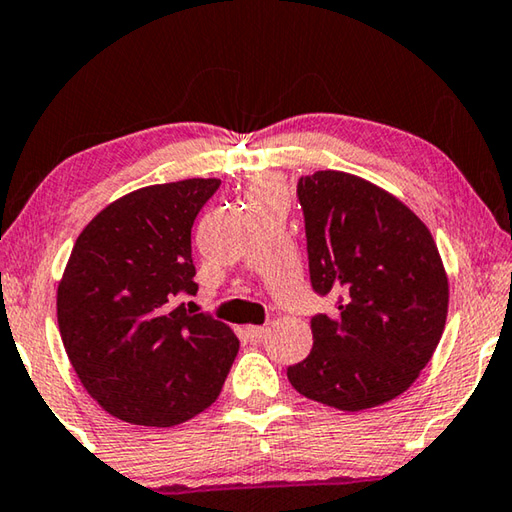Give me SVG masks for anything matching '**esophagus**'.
Segmentation results:
<instances>
[{
    "instance_id": "1",
    "label": "esophagus",
    "mask_w": 512,
    "mask_h": 512,
    "mask_svg": "<svg viewBox=\"0 0 512 512\" xmlns=\"http://www.w3.org/2000/svg\"><path fill=\"white\" fill-rule=\"evenodd\" d=\"M265 335H267L265 326H247L245 328V337H247L249 344H261Z\"/></svg>"
}]
</instances>
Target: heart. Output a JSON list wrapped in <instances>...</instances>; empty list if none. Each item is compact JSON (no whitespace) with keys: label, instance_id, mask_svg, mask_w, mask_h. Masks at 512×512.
<instances>
[{"label":"heart","instance_id":"b5f03b06","mask_svg":"<svg viewBox=\"0 0 512 512\" xmlns=\"http://www.w3.org/2000/svg\"><path fill=\"white\" fill-rule=\"evenodd\" d=\"M272 193H281V191H279V186H274V184L256 186L254 191H251V202H254V200H261V197H265V195H272Z\"/></svg>","mask_w":512,"mask_h":512}]
</instances>
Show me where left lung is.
Instances as JSON below:
<instances>
[{
  "mask_svg": "<svg viewBox=\"0 0 512 512\" xmlns=\"http://www.w3.org/2000/svg\"><path fill=\"white\" fill-rule=\"evenodd\" d=\"M310 283L335 294L310 321L312 351L288 380L342 411L398 398L441 342L450 283L425 222L384 188L342 170L299 179Z\"/></svg>",
  "mask_w": 512,
  "mask_h": 512,
  "instance_id": "obj_1",
  "label": "left lung"
}]
</instances>
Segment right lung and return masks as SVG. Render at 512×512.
<instances>
[{
	"instance_id": "right-lung-1",
	"label": "right lung",
	"mask_w": 512,
	"mask_h": 512,
	"mask_svg": "<svg viewBox=\"0 0 512 512\" xmlns=\"http://www.w3.org/2000/svg\"><path fill=\"white\" fill-rule=\"evenodd\" d=\"M220 179L152 184L80 231L58 283V328L85 391L130 425L173 427L220 396L240 342L177 303L195 294L191 227Z\"/></svg>"
}]
</instances>
